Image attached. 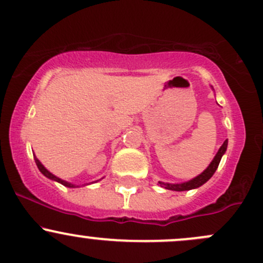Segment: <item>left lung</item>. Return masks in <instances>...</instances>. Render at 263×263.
<instances>
[{
    "label": "left lung",
    "instance_id": "1",
    "mask_svg": "<svg viewBox=\"0 0 263 263\" xmlns=\"http://www.w3.org/2000/svg\"><path fill=\"white\" fill-rule=\"evenodd\" d=\"M212 89H213V87H212ZM227 145H228V140H224V143H223L221 145V148L218 149L217 154L214 155L213 160L210 163V165H208L207 168L202 172V173L198 174L197 177H194L193 179L187 180V182H183V183H165V182H160V180L158 183L160 184V187L169 189V191H176V192L191 191V189H196V188L200 187V185L204 184L205 182H208V180L212 178V176L214 174V172L217 171L222 157L224 155L226 151H227Z\"/></svg>",
    "mask_w": 263,
    "mask_h": 263
}]
</instances>
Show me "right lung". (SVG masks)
Listing matches in <instances>:
<instances>
[{"mask_svg":"<svg viewBox=\"0 0 263 263\" xmlns=\"http://www.w3.org/2000/svg\"><path fill=\"white\" fill-rule=\"evenodd\" d=\"M33 158H35V162H36V165H37L39 171H40L41 173L44 174L45 177L49 178V179L53 180V182L60 183V184H63V185H65V187H67V188H79V187H85V185L92 184V183H97V182H99V180H100V179H98V180H95V182H91V183H85V184H74V183L66 182V180H64V179H61V178L56 177L55 174H52V173H51V172L47 171V169L45 168L44 164H42V163L40 162V160H39L37 158H36V155H35V154H33ZM101 179H103V178H101Z\"/></svg>","mask_w":263,"mask_h":263,"instance_id":"1","label":"right lung"}]
</instances>
